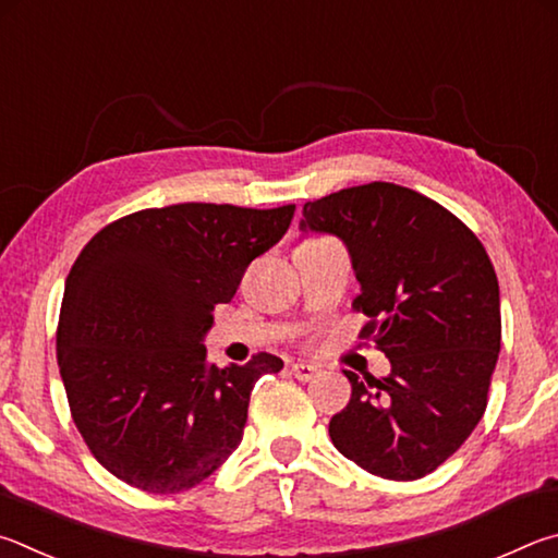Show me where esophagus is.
<instances>
[{
	"label": "esophagus",
	"instance_id": "obj_1",
	"mask_svg": "<svg viewBox=\"0 0 558 558\" xmlns=\"http://www.w3.org/2000/svg\"><path fill=\"white\" fill-rule=\"evenodd\" d=\"M291 375L301 379V383H311V379L318 375V369L311 363H294V365H291Z\"/></svg>",
	"mask_w": 558,
	"mask_h": 558
}]
</instances>
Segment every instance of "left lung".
Wrapping results in <instances>:
<instances>
[{"instance_id":"left-lung-1","label":"left lung","mask_w":558,"mask_h":558,"mask_svg":"<svg viewBox=\"0 0 558 558\" xmlns=\"http://www.w3.org/2000/svg\"><path fill=\"white\" fill-rule=\"evenodd\" d=\"M301 230L348 244L360 336L389 357L330 418L340 453L387 481H418L451 458L487 407L500 353V287L483 242L444 205L397 183L353 185L304 205Z\"/></svg>"}]
</instances>
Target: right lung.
I'll use <instances>...</instances> for the list:
<instances>
[{
	"mask_svg": "<svg viewBox=\"0 0 558 558\" xmlns=\"http://www.w3.org/2000/svg\"><path fill=\"white\" fill-rule=\"evenodd\" d=\"M296 205L179 203L114 220L65 279L56 353L71 416L114 477L146 493L203 483L242 441L252 387L277 355L215 367L203 336L244 269L274 247Z\"/></svg>",
	"mask_w": 558,
	"mask_h": 558,
	"instance_id": "1",
	"label": "right lung"
}]
</instances>
